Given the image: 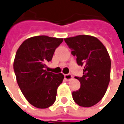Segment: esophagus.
<instances>
[{"label": "esophagus", "mask_w": 124, "mask_h": 124, "mask_svg": "<svg viewBox=\"0 0 124 124\" xmlns=\"http://www.w3.org/2000/svg\"><path fill=\"white\" fill-rule=\"evenodd\" d=\"M64 79H65L66 81H69L73 79V76L71 74H66V75H64Z\"/></svg>", "instance_id": "34e87169"}]
</instances>
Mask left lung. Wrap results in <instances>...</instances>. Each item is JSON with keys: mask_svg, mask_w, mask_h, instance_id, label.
Segmentation results:
<instances>
[{"mask_svg": "<svg viewBox=\"0 0 124 124\" xmlns=\"http://www.w3.org/2000/svg\"><path fill=\"white\" fill-rule=\"evenodd\" d=\"M64 41L77 56V64L84 67L83 76L75 77L81 87L73 92V100L81 107H92L103 98L110 81L111 62L108 51L93 36L78 35Z\"/></svg>", "mask_w": 124, "mask_h": 124, "instance_id": "8db88e82", "label": "left lung"}]
</instances>
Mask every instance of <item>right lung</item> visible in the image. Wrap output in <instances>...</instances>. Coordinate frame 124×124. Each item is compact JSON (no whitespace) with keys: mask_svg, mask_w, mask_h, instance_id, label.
<instances>
[{"mask_svg":"<svg viewBox=\"0 0 124 124\" xmlns=\"http://www.w3.org/2000/svg\"><path fill=\"white\" fill-rule=\"evenodd\" d=\"M62 41L63 39L45 35L32 37L23 41L16 52L13 69L17 82L28 102L37 108H48L54 103L64 78L62 73L45 69Z\"/></svg>","mask_w":124,"mask_h":124,"instance_id":"add662e5","label":"right lung"}]
</instances>
